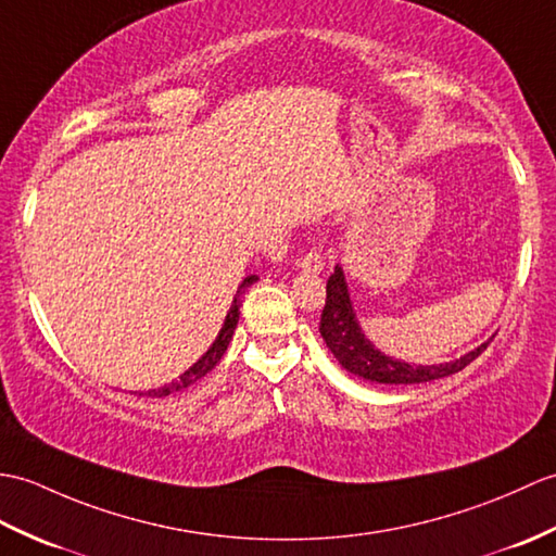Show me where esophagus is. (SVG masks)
<instances>
[{
  "label": "esophagus",
  "instance_id": "1",
  "mask_svg": "<svg viewBox=\"0 0 556 556\" xmlns=\"http://www.w3.org/2000/svg\"><path fill=\"white\" fill-rule=\"evenodd\" d=\"M301 267L305 269V273H313V275H319L321 269H325V257H321V253L317 249L307 251L303 257H301Z\"/></svg>",
  "mask_w": 556,
  "mask_h": 556
}]
</instances>
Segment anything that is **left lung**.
Masks as SVG:
<instances>
[{
  "label": "left lung",
  "instance_id": "1",
  "mask_svg": "<svg viewBox=\"0 0 556 556\" xmlns=\"http://www.w3.org/2000/svg\"><path fill=\"white\" fill-rule=\"evenodd\" d=\"M319 333L343 369L351 371L353 377L377 381V383H426L433 379L450 377V374L462 371L464 367L471 365L490 343L488 341L479 345L476 351L455 359V363L431 365V367H415L379 353L357 327L343 269L339 265L333 269V275L327 279V301H325V309H321Z\"/></svg>",
  "mask_w": 556,
  "mask_h": 556
}]
</instances>
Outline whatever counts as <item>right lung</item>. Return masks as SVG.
Wrapping results in <instances>:
<instances>
[{"mask_svg": "<svg viewBox=\"0 0 556 556\" xmlns=\"http://www.w3.org/2000/svg\"><path fill=\"white\" fill-rule=\"evenodd\" d=\"M255 279H257V277L251 275V277H247V279L241 281V287H239V291H237V295H235V303H231L229 313H227V317H225V325H223V329H219L215 343L208 348V353H205L197 365L189 367V369L182 374V377H179L177 381H173L170 386H163V389L147 391L149 397H165V395H170V393H175V391L187 389V386H191L193 381L203 379L205 374H208V371L219 363V359H223V355H225V351H227V345H229L231 337H235V329H237V321H239V305H241L239 295H241L243 291H247ZM139 395H141V393H139Z\"/></svg>", "mask_w": 556, "mask_h": 556, "instance_id": "add662e5", "label": "right lung"}]
</instances>
